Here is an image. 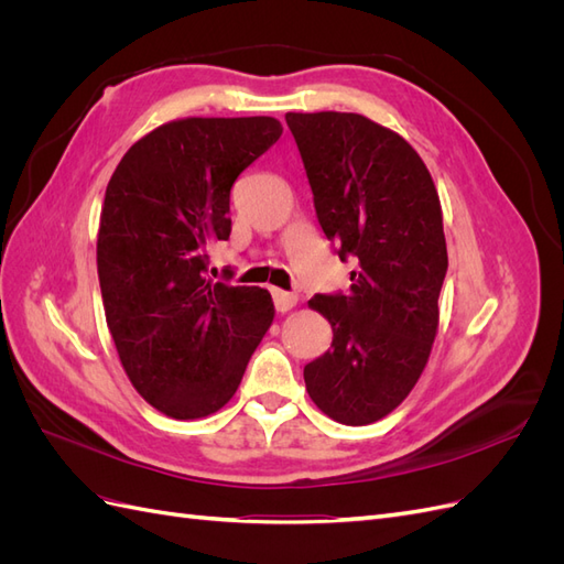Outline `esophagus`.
Wrapping results in <instances>:
<instances>
[{
    "label": "esophagus",
    "instance_id": "obj_1",
    "mask_svg": "<svg viewBox=\"0 0 564 564\" xmlns=\"http://www.w3.org/2000/svg\"><path fill=\"white\" fill-rule=\"evenodd\" d=\"M272 301H275L278 313H289L299 303V296L282 292V289H272Z\"/></svg>",
    "mask_w": 564,
    "mask_h": 564
}]
</instances>
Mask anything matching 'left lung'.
Here are the masks:
<instances>
[{"label": "left lung", "instance_id": "obj_1", "mask_svg": "<svg viewBox=\"0 0 564 564\" xmlns=\"http://www.w3.org/2000/svg\"><path fill=\"white\" fill-rule=\"evenodd\" d=\"M317 220L355 256L350 292L315 296L332 350L305 365L311 400L329 419L367 425L388 416L429 365L447 272L442 207L431 172L400 133L357 112H286Z\"/></svg>", "mask_w": 564, "mask_h": 564}]
</instances>
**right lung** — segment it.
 I'll return each mask as SVG.
<instances>
[{"label": "right lung", "instance_id": "1", "mask_svg": "<svg viewBox=\"0 0 564 564\" xmlns=\"http://www.w3.org/2000/svg\"><path fill=\"white\" fill-rule=\"evenodd\" d=\"M282 135L275 117H183L135 141L106 187L96 263L129 381L158 412L228 404L275 317L261 286L209 278L230 237V187Z\"/></svg>", "mask_w": 564, "mask_h": 564}]
</instances>
